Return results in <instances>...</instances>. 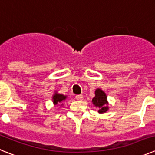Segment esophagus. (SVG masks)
<instances>
[{"label":"esophagus","instance_id":"1","mask_svg":"<svg viewBox=\"0 0 155 155\" xmlns=\"http://www.w3.org/2000/svg\"><path fill=\"white\" fill-rule=\"evenodd\" d=\"M75 98H76V99H78V100H83L84 96H83L82 94H78V95H76V96H75Z\"/></svg>","mask_w":155,"mask_h":155}]
</instances>
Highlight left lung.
I'll return each instance as SVG.
<instances>
[{"label":"left lung","mask_w":155,"mask_h":155,"mask_svg":"<svg viewBox=\"0 0 155 155\" xmlns=\"http://www.w3.org/2000/svg\"><path fill=\"white\" fill-rule=\"evenodd\" d=\"M92 102L96 107L99 108L98 109L99 113H105L109 109V107L106 106V105L108 104L106 94L101 89H97L95 91V96L93 98Z\"/></svg>","instance_id":"obj_1"}]
</instances>
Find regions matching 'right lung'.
I'll use <instances>...</instances> for the list:
<instances>
[{
	"label": "right lung",
	"mask_w": 155,
	"mask_h": 155,
	"mask_svg": "<svg viewBox=\"0 0 155 155\" xmlns=\"http://www.w3.org/2000/svg\"><path fill=\"white\" fill-rule=\"evenodd\" d=\"M66 98H67V97L63 95V94H54L53 97V103H54V105H57L58 103H61V102H62L64 100H65Z\"/></svg>",
	"instance_id": "add662e5"
}]
</instances>
